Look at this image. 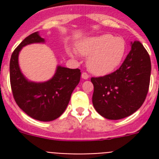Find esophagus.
<instances>
[{
	"label": "esophagus",
	"mask_w": 159,
	"mask_h": 159,
	"mask_svg": "<svg viewBox=\"0 0 159 159\" xmlns=\"http://www.w3.org/2000/svg\"><path fill=\"white\" fill-rule=\"evenodd\" d=\"M82 77L83 79H88V78H89V75L87 74V72H82Z\"/></svg>",
	"instance_id": "34e87169"
}]
</instances>
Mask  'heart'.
I'll list each match as a JSON object with an SVG mask.
<instances>
[{"label":"heart","instance_id":"heart-1","mask_svg":"<svg viewBox=\"0 0 159 159\" xmlns=\"http://www.w3.org/2000/svg\"><path fill=\"white\" fill-rule=\"evenodd\" d=\"M77 50L88 57V69L102 76L112 72L120 64L125 54V43L120 37L104 34L82 40L77 44Z\"/></svg>","mask_w":159,"mask_h":159}]
</instances>
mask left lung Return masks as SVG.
<instances>
[{
	"label": "left lung",
	"instance_id": "8db88e82",
	"mask_svg": "<svg viewBox=\"0 0 159 159\" xmlns=\"http://www.w3.org/2000/svg\"><path fill=\"white\" fill-rule=\"evenodd\" d=\"M150 74V57L143 44L135 41L118 69L91 78L96 111L108 120H120L134 113L145 101Z\"/></svg>",
	"mask_w": 159,
	"mask_h": 159
}]
</instances>
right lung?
Instances as JSON below:
<instances>
[{"label":"right lung","mask_w":159,"mask_h":159,"mask_svg":"<svg viewBox=\"0 0 159 159\" xmlns=\"http://www.w3.org/2000/svg\"><path fill=\"white\" fill-rule=\"evenodd\" d=\"M43 41L38 32H34L19 44L11 54L10 81L14 99L25 113L38 120L51 121L58 118L67 108L71 95L80 82L81 71L58 66L48 82H28L19 67V53L24 46Z\"/></svg>","instance_id":"right-lung-1"}]
</instances>
